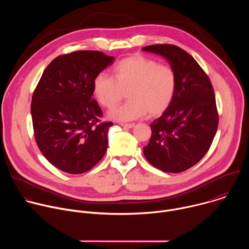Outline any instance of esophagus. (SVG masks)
<instances>
[{"mask_svg": "<svg viewBox=\"0 0 249 249\" xmlns=\"http://www.w3.org/2000/svg\"><path fill=\"white\" fill-rule=\"evenodd\" d=\"M121 126L124 128H133V127H135V124L134 123H122Z\"/></svg>", "mask_w": 249, "mask_h": 249, "instance_id": "obj_1", "label": "esophagus"}]
</instances>
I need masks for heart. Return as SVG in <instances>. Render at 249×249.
<instances>
[{"label":"heart","mask_w":249,"mask_h":249,"mask_svg":"<svg viewBox=\"0 0 249 249\" xmlns=\"http://www.w3.org/2000/svg\"><path fill=\"white\" fill-rule=\"evenodd\" d=\"M111 74L112 77L97 75L92 81V91L105 108L114 107L128 93L130 100L109 112L114 120L131 121L148 112L151 116L160 115L175 96L177 76L173 68L143 55L120 60Z\"/></svg>","instance_id":"1"}]
</instances>
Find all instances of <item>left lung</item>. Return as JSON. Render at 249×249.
I'll list each match as a JSON object with an SVG mask.
<instances>
[{
    "mask_svg": "<svg viewBox=\"0 0 249 249\" xmlns=\"http://www.w3.org/2000/svg\"><path fill=\"white\" fill-rule=\"evenodd\" d=\"M165 57L177 76L172 103L150 126L144 155L164 172H182L199 162L215 138L219 113L212 83L196 60L180 47L156 44L143 48Z\"/></svg>",
    "mask_w": 249,
    "mask_h": 249,
    "instance_id": "obj_1",
    "label": "left lung"
}]
</instances>
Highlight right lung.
<instances>
[{"mask_svg":"<svg viewBox=\"0 0 249 249\" xmlns=\"http://www.w3.org/2000/svg\"><path fill=\"white\" fill-rule=\"evenodd\" d=\"M114 58L94 50L56 57L44 70L31 99L35 142L55 167L71 174L92 168L108 146L110 121L92 98V81Z\"/></svg>","mask_w":249,"mask_h":249,"instance_id":"add662e5","label":"right lung"}]
</instances>
